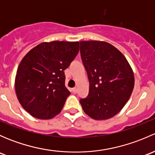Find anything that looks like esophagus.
I'll return each instance as SVG.
<instances>
[{
  "mask_svg": "<svg viewBox=\"0 0 155 155\" xmlns=\"http://www.w3.org/2000/svg\"><path fill=\"white\" fill-rule=\"evenodd\" d=\"M72 91H73V93L76 94V92H77V88H76V87H73V88L72 89Z\"/></svg>",
  "mask_w": 155,
  "mask_h": 155,
  "instance_id": "1",
  "label": "esophagus"
}]
</instances>
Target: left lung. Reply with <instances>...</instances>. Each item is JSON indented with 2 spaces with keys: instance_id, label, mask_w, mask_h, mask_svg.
<instances>
[{
  "instance_id": "obj_1",
  "label": "left lung",
  "mask_w": 155,
  "mask_h": 155,
  "mask_svg": "<svg viewBox=\"0 0 155 155\" xmlns=\"http://www.w3.org/2000/svg\"><path fill=\"white\" fill-rule=\"evenodd\" d=\"M80 53L89 80L88 94L79 101L82 109L95 120L115 116L132 94V68L124 54L107 42H80Z\"/></svg>"
}]
</instances>
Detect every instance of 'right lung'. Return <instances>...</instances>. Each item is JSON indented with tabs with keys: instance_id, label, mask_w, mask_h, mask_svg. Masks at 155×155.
Here are the masks:
<instances>
[{
	"instance_id": "obj_1",
	"label": "right lung",
	"mask_w": 155,
	"mask_h": 155,
	"mask_svg": "<svg viewBox=\"0 0 155 155\" xmlns=\"http://www.w3.org/2000/svg\"><path fill=\"white\" fill-rule=\"evenodd\" d=\"M79 50V42L53 41L33 48L18 65L15 80L17 97L30 115L50 119L60 113L70 92L64 70Z\"/></svg>"
}]
</instances>
